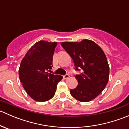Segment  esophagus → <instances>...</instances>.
I'll list each match as a JSON object with an SVG mask.
<instances>
[{
    "instance_id": "1",
    "label": "esophagus",
    "mask_w": 129,
    "mask_h": 129,
    "mask_svg": "<svg viewBox=\"0 0 129 129\" xmlns=\"http://www.w3.org/2000/svg\"><path fill=\"white\" fill-rule=\"evenodd\" d=\"M69 77H70V75H69V74H66V75H63V79H69Z\"/></svg>"
}]
</instances>
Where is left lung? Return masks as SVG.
Returning <instances> with one entry per match:
<instances>
[{"label": "left lung", "mask_w": 129, "mask_h": 129, "mask_svg": "<svg viewBox=\"0 0 129 129\" xmlns=\"http://www.w3.org/2000/svg\"><path fill=\"white\" fill-rule=\"evenodd\" d=\"M61 45L72 57L75 70H82L75 75L78 85L70 90L71 94L82 102L94 99L109 81V66L104 51L96 43L87 39L80 42H63Z\"/></svg>", "instance_id": "left-lung-1"}]
</instances>
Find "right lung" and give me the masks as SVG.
Here are the masks:
<instances>
[{
	"label": "right lung",
	"mask_w": 129,
	"mask_h": 129,
	"mask_svg": "<svg viewBox=\"0 0 129 129\" xmlns=\"http://www.w3.org/2000/svg\"><path fill=\"white\" fill-rule=\"evenodd\" d=\"M57 42L40 40L30 48L22 58L19 75L27 94L34 101L45 102L54 96L62 76L47 72L52 67Z\"/></svg>",
	"instance_id": "1"
}]
</instances>
